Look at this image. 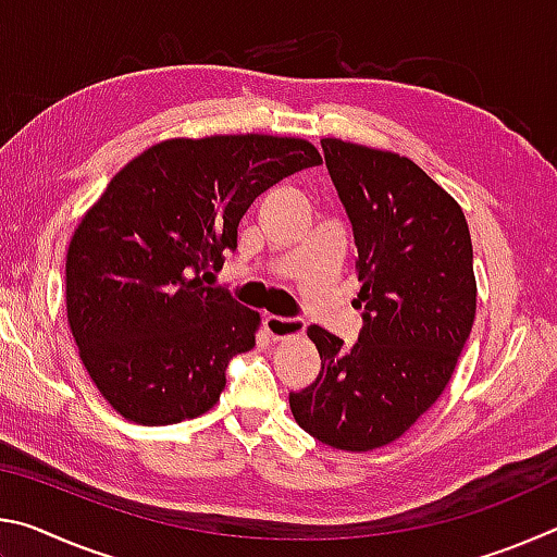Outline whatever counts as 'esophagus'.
Returning <instances> with one entry per match:
<instances>
[{
  "label": "esophagus",
  "instance_id": "34e87169",
  "mask_svg": "<svg viewBox=\"0 0 557 557\" xmlns=\"http://www.w3.org/2000/svg\"><path fill=\"white\" fill-rule=\"evenodd\" d=\"M305 319L299 317H265V332L272 338H292L305 334Z\"/></svg>",
  "mask_w": 557,
  "mask_h": 557
}]
</instances>
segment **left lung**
<instances>
[{"instance_id": "8db88e82", "label": "left lung", "mask_w": 557, "mask_h": 557, "mask_svg": "<svg viewBox=\"0 0 557 557\" xmlns=\"http://www.w3.org/2000/svg\"><path fill=\"white\" fill-rule=\"evenodd\" d=\"M356 243L363 329L351 348L307 329L322 371L289 393L297 425L369 451L405 435L455 373L476 314L474 252L459 203L408 157L322 139Z\"/></svg>"}]
</instances>
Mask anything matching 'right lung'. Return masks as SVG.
<instances>
[{
	"label": "right lung",
	"instance_id": "right-lung-1",
	"mask_svg": "<svg viewBox=\"0 0 557 557\" xmlns=\"http://www.w3.org/2000/svg\"><path fill=\"white\" fill-rule=\"evenodd\" d=\"M322 164L297 137L166 139L112 176L65 258V309L81 361L137 425L211 410L233 356L256 346L260 314L203 285L238 248L262 191Z\"/></svg>",
	"mask_w": 557,
	"mask_h": 557
}]
</instances>
